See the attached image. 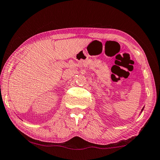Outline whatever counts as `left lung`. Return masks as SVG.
<instances>
[{
  "mask_svg": "<svg viewBox=\"0 0 160 160\" xmlns=\"http://www.w3.org/2000/svg\"><path fill=\"white\" fill-rule=\"evenodd\" d=\"M143 110H144V108H143L142 109V110H141V112H142V111H143ZM141 112H140V113H141Z\"/></svg>",
  "mask_w": 160,
  "mask_h": 160,
  "instance_id": "8db88e82",
  "label": "left lung"
}]
</instances>
